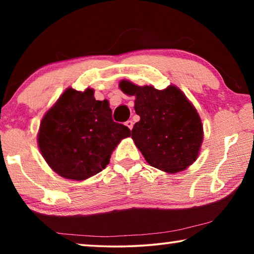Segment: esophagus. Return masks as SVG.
I'll use <instances>...</instances> for the list:
<instances>
[{
    "mask_svg": "<svg viewBox=\"0 0 254 254\" xmlns=\"http://www.w3.org/2000/svg\"><path fill=\"white\" fill-rule=\"evenodd\" d=\"M126 126L130 128V130H132V127H133V121H131V120H128V121H127L126 122Z\"/></svg>",
    "mask_w": 254,
    "mask_h": 254,
    "instance_id": "esophagus-1",
    "label": "esophagus"
}]
</instances>
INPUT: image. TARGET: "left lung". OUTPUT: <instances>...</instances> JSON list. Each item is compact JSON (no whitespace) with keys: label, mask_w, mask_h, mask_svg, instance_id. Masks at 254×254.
I'll return each instance as SVG.
<instances>
[{"label":"left lung","mask_w":254,"mask_h":254,"mask_svg":"<svg viewBox=\"0 0 254 254\" xmlns=\"http://www.w3.org/2000/svg\"><path fill=\"white\" fill-rule=\"evenodd\" d=\"M127 95H134L140 121L132 139L150 166L168 174L183 171L198 157L203 124L196 109L176 86L159 91L153 86L120 81Z\"/></svg>","instance_id":"left-lung-1"}]
</instances>
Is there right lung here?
<instances>
[{"label":"right lung","mask_w":254,"mask_h":254,"mask_svg":"<svg viewBox=\"0 0 254 254\" xmlns=\"http://www.w3.org/2000/svg\"><path fill=\"white\" fill-rule=\"evenodd\" d=\"M130 128L112 120L109 102L96 101L94 89L67 88L40 123L38 145L55 173L85 180L109 165L120 141Z\"/></svg>","instance_id":"right-lung-1"}]
</instances>
